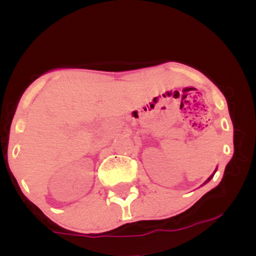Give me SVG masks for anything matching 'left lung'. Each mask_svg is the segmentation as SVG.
Segmentation results:
<instances>
[{
  "mask_svg": "<svg viewBox=\"0 0 256 256\" xmlns=\"http://www.w3.org/2000/svg\"><path fill=\"white\" fill-rule=\"evenodd\" d=\"M212 177H213V176H210V178H208V180H210V178H212ZM208 180H207V182H208Z\"/></svg>",
  "mask_w": 256,
  "mask_h": 256,
  "instance_id": "left-lung-1",
  "label": "left lung"
}]
</instances>
